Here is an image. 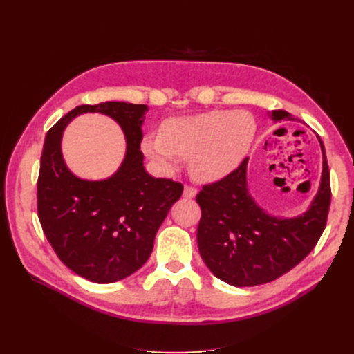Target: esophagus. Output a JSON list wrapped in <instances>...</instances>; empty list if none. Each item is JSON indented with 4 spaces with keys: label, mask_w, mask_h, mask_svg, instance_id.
<instances>
[{
    "label": "esophagus",
    "mask_w": 354,
    "mask_h": 354,
    "mask_svg": "<svg viewBox=\"0 0 354 354\" xmlns=\"http://www.w3.org/2000/svg\"><path fill=\"white\" fill-rule=\"evenodd\" d=\"M196 194H198V190H196L195 187H192V186H185V192H183V196H185V198L192 199V198H195V196H196Z\"/></svg>",
    "instance_id": "obj_1"
}]
</instances>
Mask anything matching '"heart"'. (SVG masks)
<instances>
[{
    "label": "heart",
    "mask_w": 354,
    "mask_h": 354,
    "mask_svg": "<svg viewBox=\"0 0 354 354\" xmlns=\"http://www.w3.org/2000/svg\"><path fill=\"white\" fill-rule=\"evenodd\" d=\"M257 136V122L245 111H211L167 120L160 134L143 137L145 155L169 173L180 158H190V173L202 181H216L236 169Z\"/></svg>",
    "instance_id": "1"
}]
</instances>
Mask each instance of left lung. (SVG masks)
<instances>
[{"label": "left lung", "instance_id": "left-lung-1", "mask_svg": "<svg viewBox=\"0 0 354 354\" xmlns=\"http://www.w3.org/2000/svg\"><path fill=\"white\" fill-rule=\"evenodd\" d=\"M274 122L292 120L286 111H273ZM322 178L315 199L301 216L277 218L264 212L246 185L248 159L196 196L201 207L198 248L203 263L218 279L233 286L269 283L303 261L326 226L330 181L322 140Z\"/></svg>", "mask_w": 354, "mask_h": 354}]
</instances>
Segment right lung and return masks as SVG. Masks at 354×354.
<instances>
[{
	"label": "right lung",
	"mask_w": 354,
	"mask_h": 354,
	"mask_svg": "<svg viewBox=\"0 0 354 354\" xmlns=\"http://www.w3.org/2000/svg\"><path fill=\"white\" fill-rule=\"evenodd\" d=\"M103 113L122 125L127 152L106 180H84L62 160L61 134L75 115ZM146 104L104 102L81 104L47 133L38 176V217L62 263L84 279L112 283L147 261L153 241L183 185L146 173L140 143Z\"/></svg>",
	"instance_id": "obj_1"
}]
</instances>
